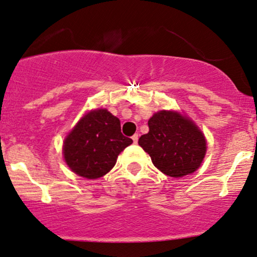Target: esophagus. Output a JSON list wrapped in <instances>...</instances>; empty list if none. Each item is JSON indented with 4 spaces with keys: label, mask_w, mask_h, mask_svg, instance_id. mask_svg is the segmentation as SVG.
Here are the masks:
<instances>
[{
    "label": "esophagus",
    "mask_w": 257,
    "mask_h": 257,
    "mask_svg": "<svg viewBox=\"0 0 257 257\" xmlns=\"http://www.w3.org/2000/svg\"><path fill=\"white\" fill-rule=\"evenodd\" d=\"M133 141H134V143H138V141H139V135L138 134H135L134 136H133Z\"/></svg>",
    "instance_id": "1"
}]
</instances>
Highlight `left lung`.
<instances>
[{"mask_svg":"<svg viewBox=\"0 0 257 257\" xmlns=\"http://www.w3.org/2000/svg\"><path fill=\"white\" fill-rule=\"evenodd\" d=\"M149 133L139 145L152 157L154 166L166 175L182 177L201 166L207 141L200 128L179 111L161 110L148 121Z\"/></svg>","mask_w":257,"mask_h":257,"instance_id":"1","label":"left lung"}]
</instances>
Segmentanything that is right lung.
<instances>
[{
  "label": "right lung",
  "mask_w": 257,
  "mask_h": 257,
  "mask_svg": "<svg viewBox=\"0 0 257 257\" xmlns=\"http://www.w3.org/2000/svg\"><path fill=\"white\" fill-rule=\"evenodd\" d=\"M133 143L121 133L119 119L107 109L85 114L63 142L64 161L78 176L95 180L110 172L118 154Z\"/></svg>",
  "instance_id": "obj_1"
}]
</instances>
